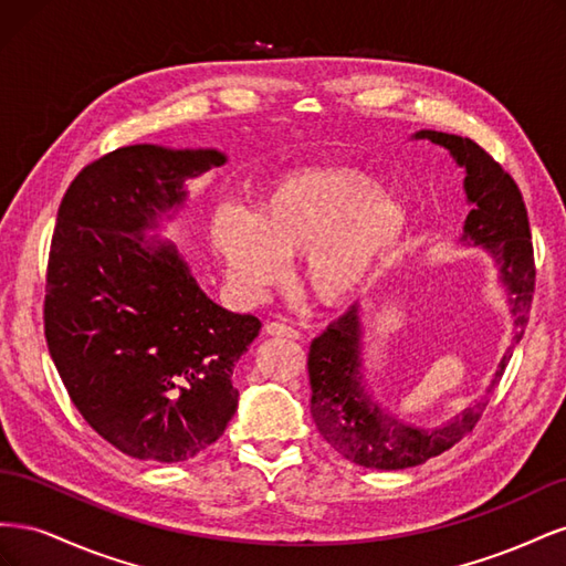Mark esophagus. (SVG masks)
I'll use <instances>...</instances> for the list:
<instances>
[{
    "instance_id": "1",
    "label": "esophagus",
    "mask_w": 566,
    "mask_h": 566,
    "mask_svg": "<svg viewBox=\"0 0 566 566\" xmlns=\"http://www.w3.org/2000/svg\"><path fill=\"white\" fill-rule=\"evenodd\" d=\"M266 333L273 337H287V339H300V331H295L293 325L281 323V321H271L266 325Z\"/></svg>"
}]
</instances>
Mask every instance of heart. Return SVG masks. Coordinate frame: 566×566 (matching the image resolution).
<instances>
[{
  "label": "heart",
  "mask_w": 566,
  "mask_h": 566,
  "mask_svg": "<svg viewBox=\"0 0 566 566\" xmlns=\"http://www.w3.org/2000/svg\"><path fill=\"white\" fill-rule=\"evenodd\" d=\"M408 231L406 202L354 167H300L279 177L254 212L224 208L212 245L233 283L264 295L302 254V279L323 304H342L389 264Z\"/></svg>",
  "instance_id": "1"
}]
</instances>
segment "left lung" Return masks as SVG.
Returning a JSON list of instances; mask_svg holds the SVG:
<instances>
[{"label":"left lung","instance_id":"1","mask_svg":"<svg viewBox=\"0 0 566 566\" xmlns=\"http://www.w3.org/2000/svg\"><path fill=\"white\" fill-rule=\"evenodd\" d=\"M416 139H430L449 148L455 163L465 167V193L474 210L465 219L462 241L482 245L501 266V281L510 293V312L515 318L512 345H517L528 323L536 287L534 245L520 186L472 139L432 129L418 132ZM510 358L512 349L495 370L489 394L503 378ZM306 368L312 385V416L318 432L342 458L370 470L416 468L449 451L474 430L489 401L484 397L432 430L389 416L368 397L364 385L358 304H352L312 342Z\"/></svg>","mask_w":566,"mask_h":566}]
</instances>
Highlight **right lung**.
<instances>
[{
  "label": "right lung",
  "mask_w": 566,
  "mask_h": 566,
  "mask_svg": "<svg viewBox=\"0 0 566 566\" xmlns=\"http://www.w3.org/2000/svg\"><path fill=\"white\" fill-rule=\"evenodd\" d=\"M219 150L136 144L67 186L51 238L44 337L71 401L125 455L184 462L224 434L233 366L260 335L252 314L212 302L172 243L146 238Z\"/></svg>",
  "instance_id": "add662e5"
}]
</instances>
